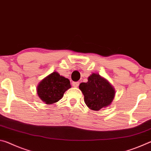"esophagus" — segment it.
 Masks as SVG:
<instances>
[{"instance_id":"34e87169","label":"esophagus","mask_w":151,"mask_h":151,"mask_svg":"<svg viewBox=\"0 0 151 151\" xmlns=\"http://www.w3.org/2000/svg\"><path fill=\"white\" fill-rule=\"evenodd\" d=\"M78 85H79L78 82H73V86L74 87H78Z\"/></svg>"}]
</instances>
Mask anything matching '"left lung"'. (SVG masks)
<instances>
[{
    "label": "left lung",
    "instance_id": "1",
    "mask_svg": "<svg viewBox=\"0 0 151 151\" xmlns=\"http://www.w3.org/2000/svg\"><path fill=\"white\" fill-rule=\"evenodd\" d=\"M79 89L84 95V101L89 109L98 111L111 105L115 96L111 84L97 73H92L87 83H82Z\"/></svg>",
    "mask_w": 151,
    "mask_h": 151
}]
</instances>
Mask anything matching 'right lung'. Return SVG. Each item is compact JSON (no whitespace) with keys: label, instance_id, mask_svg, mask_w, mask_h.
Returning <instances> with one entry per match:
<instances>
[{"label":"right lung","instance_id":"add662e5","mask_svg":"<svg viewBox=\"0 0 151 151\" xmlns=\"http://www.w3.org/2000/svg\"><path fill=\"white\" fill-rule=\"evenodd\" d=\"M70 88V81L55 71L40 82L37 92L42 102L52 104L60 100L64 93Z\"/></svg>","mask_w":151,"mask_h":151}]
</instances>
